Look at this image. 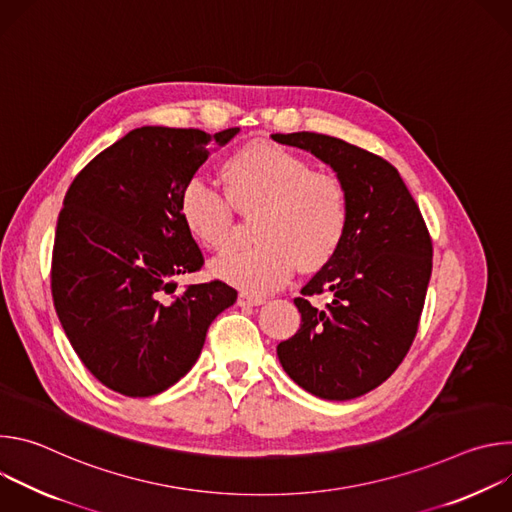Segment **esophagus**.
Instances as JSON below:
<instances>
[{"mask_svg":"<svg viewBox=\"0 0 512 512\" xmlns=\"http://www.w3.org/2000/svg\"><path fill=\"white\" fill-rule=\"evenodd\" d=\"M237 304L239 306H261V304H265V300L259 296H251V294H239Z\"/></svg>","mask_w":512,"mask_h":512,"instance_id":"obj_1","label":"esophagus"}]
</instances>
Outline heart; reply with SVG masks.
Listing matches in <instances>:
<instances>
[{
    "mask_svg": "<svg viewBox=\"0 0 512 512\" xmlns=\"http://www.w3.org/2000/svg\"><path fill=\"white\" fill-rule=\"evenodd\" d=\"M225 196L192 180L178 198L186 231L208 251H225L233 233V208L253 212L251 249L231 251L212 267L214 275L265 296L279 289L300 265L314 273L340 253L350 229V198L344 182L312 170V164L283 145L249 141L218 170Z\"/></svg>",
    "mask_w": 512,
    "mask_h": 512,
    "instance_id": "1",
    "label": "heart"
}]
</instances>
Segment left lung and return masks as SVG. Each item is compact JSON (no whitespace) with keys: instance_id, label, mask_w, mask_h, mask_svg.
<instances>
[{"instance_id":"left-lung-1","label":"left lung","mask_w":512,"mask_h":512,"mask_svg":"<svg viewBox=\"0 0 512 512\" xmlns=\"http://www.w3.org/2000/svg\"><path fill=\"white\" fill-rule=\"evenodd\" d=\"M273 141L328 164L350 198V229L340 253L294 304L300 330L277 344L283 371L308 393L348 401L387 381L417 334L431 277V237L397 168L338 137L298 131ZM330 293L326 309L309 304Z\"/></svg>"}]
</instances>
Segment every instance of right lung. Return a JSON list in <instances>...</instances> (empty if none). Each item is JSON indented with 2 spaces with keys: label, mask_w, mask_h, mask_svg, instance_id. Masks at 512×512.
Wrapping results in <instances>:
<instances>
[{
  "label": "right lung",
  "mask_w": 512,
  "mask_h": 512,
  "mask_svg": "<svg viewBox=\"0 0 512 512\" xmlns=\"http://www.w3.org/2000/svg\"><path fill=\"white\" fill-rule=\"evenodd\" d=\"M237 133L137 127L93 158L64 196L54 308L81 362L115 393L152 397L178 383L212 320L237 302L218 279L174 296V277L204 265L180 221V192L210 156V141L225 145Z\"/></svg>",
  "instance_id": "obj_1"
}]
</instances>
